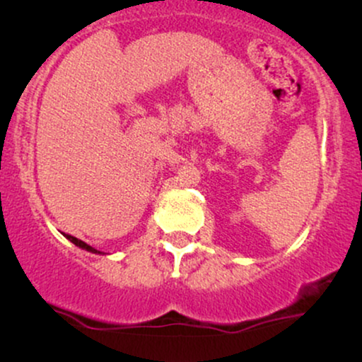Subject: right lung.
<instances>
[{
	"instance_id": "right-lung-1",
	"label": "right lung",
	"mask_w": 362,
	"mask_h": 362,
	"mask_svg": "<svg viewBox=\"0 0 362 362\" xmlns=\"http://www.w3.org/2000/svg\"><path fill=\"white\" fill-rule=\"evenodd\" d=\"M65 238L69 239V241L71 243H74V245H76L77 247H81V250H86V251H89V252H94V255H104L103 251H98L95 250V247H93V246H89L87 245V243H84V241H81V239H77V238H74V236H71V234H64Z\"/></svg>"
}]
</instances>
